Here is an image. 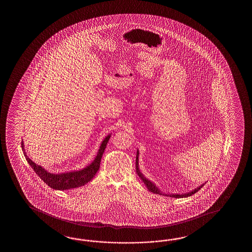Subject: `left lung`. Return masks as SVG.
<instances>
[{"label": "left lung", "mask_w": 252, "mask_h": 252, "mask_svg": "<svg viewBox=\"0 0 252 252\" xmlns=\"http://www.w3.org/2000/svg\"><path fill=\"white\" fill-rule=\"evenodd\" d=\"M136 172H137V174H138V176H139V178L143 181V183L145 184V186L147 187V188L149 189V191L150 192H152V193H158V194H160V195H166V196H169V197H175V198H183V197H188V196H191L192 194L193 193H196L197 191H199L201 188H203L204 186V184H202V186H200L197 188H195L194 190L193 191H191V192H189V193H183V194H174V193H163L161 192L160 190L158 189V188H157V186H156L154 183L151 182L150 180H148L146 177L142 175V173L140 172L139 168V150L137 151V156H136Z\"/></svg>", "instance_id": "1"}]
</instances>
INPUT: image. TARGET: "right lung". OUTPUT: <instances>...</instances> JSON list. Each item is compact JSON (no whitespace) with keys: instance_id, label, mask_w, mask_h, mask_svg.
Wrapping results in <instances>:
<instances>
[{"instance_id":"right-lung-1","label":"right lung","mask_w":252,"mask_h":252,"mask_svg":"<svg viewBox=\"0 0 252 252\" xmlns=\"http://www.w3.org/2000/svg\"><path fill=\"white\" fill-rule=\"evenodd\" d=\"M111 138V134L105 137V139L102 140V144L100 146V149L98 150L96 157L94 160L92 162L90 165L86 166L85 168L78 170V171L66 172L61 174H53L47 171L42 166H38L36 163H34L27 155L24 150L23 141H22V149L23 154L26 158V160L32 166L33 170L50 187L56 190H68L72 188H80L82 186H85L86 184L91 181L93 177L99 170L102 154L106 148L109 139Z\"/></svg>"}]
</instances>
